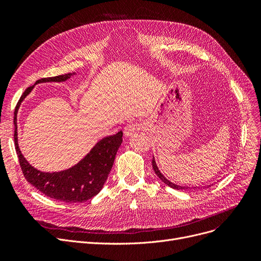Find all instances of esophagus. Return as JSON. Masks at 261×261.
Returning a JSON list of instances; mask_svg holds the SVG:
<instances>
[{
    "instance_id": "esophagus-1",
    "label": "esophagus",
    "mask_w": 261,
    "mask_h": 261,
    "mask_svg": "<svg viewBox=\"0 0 261 261\" xmlns=\"http://www.w3.org/2000/svg\"><path fill=\"white\" fill-rule=\"evenodd\" d=\"M139 130V125L138 123H129L125 128H123V134H125L126 138H129V136L135 134V132Z\"/></svg>"
}]
</instances>
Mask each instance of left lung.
<instances>
[{"instance_id": "8db88e82", "label": "left lung", "mask_w": 261, "mask_h": 261, "mask_svg": "<svg viewBox=\"0 0 261 261\" xmlns=\"http://www.w3.org/2000/svg\"><path fill=\"white\" fill-rule=\"evenodd\" d=\"M152 166H153V170H154V172L156 173V175L160 177V179L162 180V182H164L165 183L166 185H168V186H170L171 188H174V189H177V190H183V189H198V188H200V187H188V186H180V185H176V184H174V183H172V182H170L169 180H167L165 176H164L162 173H161V171L159 170V168H158V166H156V163H155V160H154V156H153V159H152ZM208 186H211V185H208Z\"/></svg>"}]
</instances>
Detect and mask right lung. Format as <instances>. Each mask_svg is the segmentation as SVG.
<instances>
[{"mask_svg": "<svg viewBox=\"0 0 261 261\" xmlns=\"http://www.w3.org/2000/svg\"><path fill=\"white\" fill-rule=\"evenodd\" d=\"M75 73H68L56 77L42 78L36 82H62L70 79ZM35 86L27 88L15 109V145L19 163L27 182H30L43 195L66 203H81L90 200L102 189L108 175L111 171L115 155L122 142V131L114 135L106 136L97 142L91 151L76 165L58 172H43L33 167L21 153L18 144L17 114L21 102Z\"/></svg>", "mask_w": 261, "mask_h": 261, "instance_id": "1", "label": "right lung"}]
</instances>
